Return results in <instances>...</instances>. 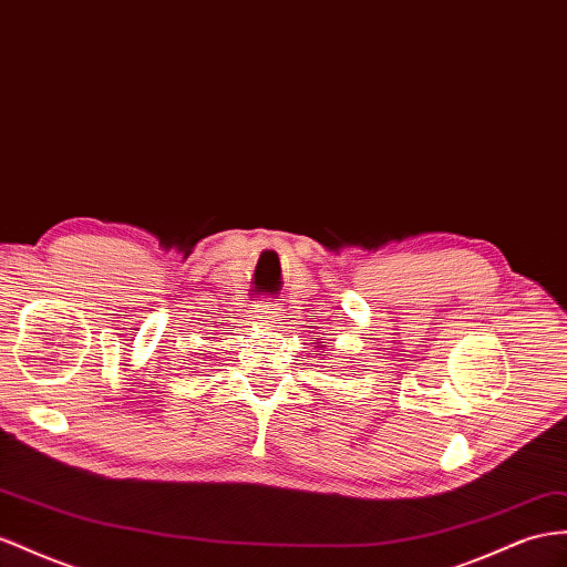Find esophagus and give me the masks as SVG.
Masks as SVG:
<instances>
[{
  "instance_id": "1",
  "label": "esophagus",
  "mask_w": 567,
  "mask_h": 567,
  "mask_svg": "<svg viewBox=\"0 0 567 567\" xmlns=\"http://www.w3.org/2000/svg\"><path fill=\"white\" fill-rule=\"evenodd\" d=\"M256 313H258V318H260V323L270 326V323H275V318L280 316V309H278V303H275V301L264 299V301L256 303Z\"/></svg>"
}]
</instances>
